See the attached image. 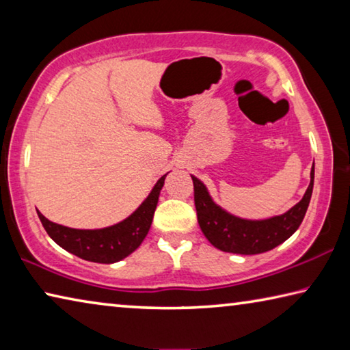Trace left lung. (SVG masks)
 I'll use <instances>...</instances> for the list:
<instances>
[{
  "mask_svg": "<svg viewBox=\"0 0 350 350\" xmlns=\"http://www.w3.org/2000/svg\"><path fill=\"white\" fill-rule=\"evenodd\" d=\"M313 177H315V168L310 171V183L303 199L287 213L264 221H248L230 215L213 202L206 187L198 177L191 176L199 227L211 245L222 252L238 254L269 252L287 241L303 222L312 198Z\"/></svg>",
  "mask_w": 350,
  "mask_h": 350,
  "instance_id": "obj_1",
  "label": "left lung"
}]
</instances>
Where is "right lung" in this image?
<instances>
[{
    "label": "right lung",
    "mask_w": 350,
    "mask_h": 350,
    "mask_svg": "<svg viewBox=\"0 0 350 350\" xmlns=\"http://www.w3.org/2000/svg\"><path fill=\"white\" fill-rule=\"evenodd\" d=\"M165 177L167 174L157 180L148 198L131 216L126 217L125 221L111 225V227L100 230H79L51 222L40 211H37L38 217L47 234L64 250L85 260H91V262H117L131 254L150 232Z\"/></svg>",
    "instance_id": "add662e5"
}]
</instances>
